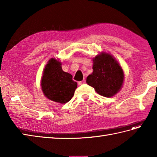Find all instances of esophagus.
Returning a JSON list of instances; mask_svg holds the SVG:
<instances>
[{
	"label": "esophagus",
	"mask_w": 157,
	"mask_h": 157,
	"mask_svg": "<svg viewBox=\"0 0 157 157\" xmlns=\"http://www.w3.org/2000/svg\"><path fill=\"white\" fill-rule=\"evenodd\" d=\"M85 83H86V79H84V80L79 82H78V84H79V85H82V84H85Z\"/></svg>",
	"instance_id": "esophagus-1"
}]
</instances>
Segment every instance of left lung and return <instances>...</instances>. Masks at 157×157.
Wrapping results in <instances>:
<instances>
[{
	"label": "left lung",
	"instance_id": "8db88e82",
	"mask_svg": "<svg viewBox=\"0 0 157 157\" xmlns=\"http://www.w3.org/2000/svg\"><path fill=\"white\" fill-rule=\"evenodd\" d=\"M93 72L86 79L87 84L105 97H111L121 89L124 74L113 56L101 53L93 59Z\"/></svg>",
	"mask_w": 157,
	"mask_h": 157
}]
</instances>
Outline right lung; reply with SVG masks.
<instances>
[{
	"mask_svg": "<svg viewBox=\"0 0 157 157\" xmlns=\"http://www.w3.org/2000/svg\"><path fill=\"white\" fill-rule=\"evenodd\" d=\"M61 63L54 59L49 60L42 78V90L48 99L61 104L69 102L78 86L73 76L64 72Z\"/></svg>",
	"mask_w": 157,
	"mask_h": 157,
	"instance_id": "obj_1",
	"label": "right lung"
}]
</instances>
